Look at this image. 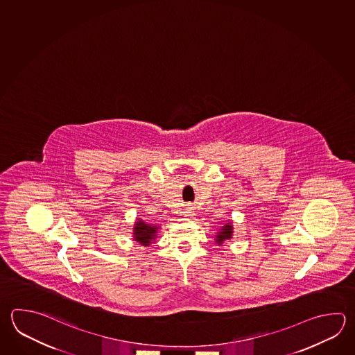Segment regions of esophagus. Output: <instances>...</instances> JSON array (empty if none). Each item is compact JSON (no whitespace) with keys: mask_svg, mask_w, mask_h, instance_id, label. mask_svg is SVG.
Instances as JSON below:
<instances>
[{"mask_svg":"<svg viewBox=\"0 0 355 355\" xmlns=\"http://www.w3.org/2000/svg\"><path fill=\"white\" fill-rule=\"evenodd\" d=\"M194 214V211H193V209L188 207V208L185 209V211H184V216H191Z\"/></svg>","mask_w":355,"mask_h":355,"instance_id":"obj_1","label":"esophagus"}]
</instances>
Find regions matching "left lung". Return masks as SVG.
Listing matches in <instances>:
<instances>
[{"label":"left lung","mask_w":355,"mask_h":355,"mask_svg":"<svg viewBox=\"0 0 355 355\" xmlns=\"http://www.w3.org/2000/svg\"><path fill=\"white\" fill-rule=\"evenodd\" d=\"M233 224L232 223H227V224H224L223 227H220V230H218V232L216 233V236H214V241H216V243L218 245H223V244L225 243V242H228L230 239L233 238Z\"/></svg>","instance_id":"obj_1"}]
</instances>
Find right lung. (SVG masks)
Returning a JSON list of instances; mask_svg holds the SVG:
<instances>
[{
    "instance_id": "right-lung-1",
    "label": "right lung",
    "mask_w": 355,
    "mask_h": 355,
    "mask_svg": "<svg viewBox=\"0 0 355 355\" xmlns=\"http://www.w3.org/2000/svg\"><path fill=\"white\" fill-rule=\"evenodd\" d=\"M160 230L159 225H153L144 222L141 218H137L133 224L132 238L135 242L148 247L153 244L157 238V230Z\"/></svg>"
}]
</instances>
